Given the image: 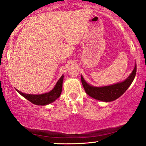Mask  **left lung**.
<instances>
[{
  "label": "left lung",
  "instance_id": "8db88e82",
  "mask_svg": "<svg viewBox=\"0 0 146 146\" xmlns=\"http://www.w3.org/2000/svg\"><path fill=\"white\" fill-rule=\"evenodd\" d=\"M137 73V64L132 73L125 81L111 86L95 87L88 84L81 76L82 83L86 93L91 98L103 102H112L117 100L125 93L134 80Z\"/></svg>",
  "mask_w": 146,
  "mask_h": 146
}]
</instances>
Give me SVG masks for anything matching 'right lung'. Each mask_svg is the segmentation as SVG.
I'll return each instance as SVG.
<instances>
[{
  "instance_id": "add662e5",
  "label": "right lung",
  "mask_w": 146,
  "mask_h": 146,
  "mask_svg": "<svg viewBox=\"0 0 146 146\" xmlns=\"http://www.w3.org/2000/svg\"><path fill=\"white\" fill-rule=\"evenodd\" d=\"M64 76L61 77L58 81L53 90L48 93H44L41 95H30L23 93L22 92L17 90V91L21 95H23L25 98L29 100L31 103L34 104L36 105L44 106L48 104H51L55 100H57L60 97L62 93V82H63Z\"/></svg>"
}]
</instances>
